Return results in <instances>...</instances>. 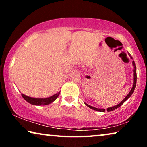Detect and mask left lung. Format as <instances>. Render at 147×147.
I'll list each match as a JSON object with an SVG mask.
<instances>
[{"label":"left lung","mask_w":147,"mask_h":147,"mask_svg":"<svg viewBox=\"0 0 147 147\" xmlns=\"http://www.w3.org/2000/svg\"><path fill=\"white\" fill-rule=\"evenodd\" d=\"M129 55L130 56V57L132 58V56L130 55L129 54ZM132 64H133V67H134V69H133V72H134V74H133V76H134V80H133V86H132V89H131V90H130V92H129V94H128L127 96H126V98H124V99L122 100V101L120 102V104H118V105H116V106H113V107H110V108H108L107 109V111L108 112H110V111H112V110H115V109H116V108H118V107H120V106L122 105V104H123V103H124V102H125L126 100H127L128 98H129L130 97V96L132 95V93H133V92H134V89H135V87H136V65H135V63H134V61H132ZM85 104L87 106H88V107L89 108H92V110H96V111H99V112H104L106 111V109H103V108H95V107H93V106H90V105H88V104H86L85 103Z\"/></svg>","instance_id":"left-lung-1"}]
</instances>
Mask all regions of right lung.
I'll return each instance as SVG.
<instances>
[{
  "label": "right lung",
  "instance_id": "1",
  "mask_svg": "<svg viewBox=\"0 0 147 147\" xmlns=\"http://www.w3.org/2000/svg\"><path fill=\"white\" fill-rule=\"evenodd\" d=\"M60 92H58L57 94H55V95L51 96V97L47 98H31L29 97L24 95L23 94H21V96H23V98L25 99L26 101L29 102V103L33 104V105H37V106H41V105H47V104H51V102L57 99L58 96L59 95Z\"/></svg>",
  "mask_w": 147,
  "mask_h": 147
}]
</instances>
